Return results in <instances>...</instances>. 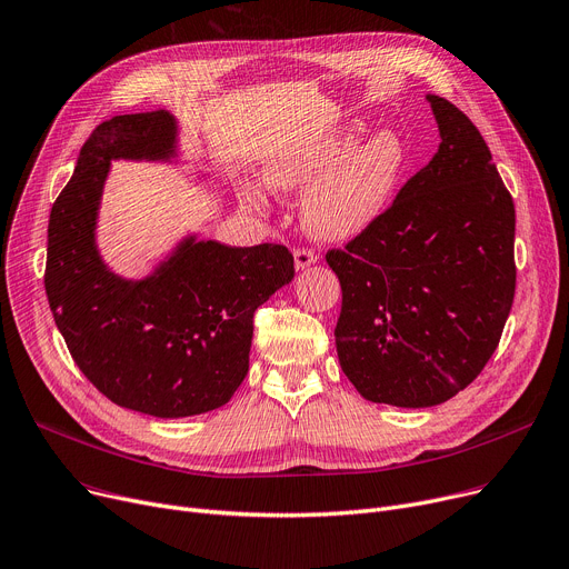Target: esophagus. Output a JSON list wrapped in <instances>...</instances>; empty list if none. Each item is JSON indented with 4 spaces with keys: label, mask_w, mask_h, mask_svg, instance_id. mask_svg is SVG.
<instances>
[{
    "label": "esophagus",
    "mask_w": 569,
    "mask_h": 569,
    "mask_svg": "<svg viewBox=\"0 0 569 569\" xmlns=\"http://www.w3.org/2000/svg\"><path fill=\"white\" fill-rule=\"evenodd\" d=\"M318 262V253L313 249L301 247L295 251V270H307Z\"/></svg>",
    "instance_id": "34e87169"
}]
</instances>
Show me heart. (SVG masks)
<instances>
[{
    "label": "heart",
    "mask_w": 569,
    "mask_h": 569,
    "mask_svg": "<svg viewBox=\"0 0 569 569\" xmlns=\"http://www.w3.org/2000/svg\"><path fill=\"white\" fill-rule=\"evenodd\" d=\"M366 123L350 121L322 134L295 141L262 164V180L274 192H297L301 223L318 240H350L385 214L409 164L405 137L380 128L366 138ZM242 203L262 212L268 201L253 187Z\"/></svg>",
    "instance_id": "b5f03b06"
}]
</instances>
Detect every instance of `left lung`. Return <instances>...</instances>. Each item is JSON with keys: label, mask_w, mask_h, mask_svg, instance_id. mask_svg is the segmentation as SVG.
<instances>
[{"label": "left lung", "mask_w": 569, "mask_h": 569, "mask_svg": "<svg viewBox=\"0 0 569 569\" xmlns=\"http://www.w3.org/2000/svg\"><path fill=\"white\" fill-rule=\"evenodd\" d=\"M439 150L346 249L336 352L370 402L432 407L495 355L515 299V203L465 111L428 96Z\"/></svg>", "instance_id": "obj_1"}]
</instances>
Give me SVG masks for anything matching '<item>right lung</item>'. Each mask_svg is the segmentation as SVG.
Segmentation results:
<instances>
[{"mask_svg": "<svg viewBox=\"0 0 569 569\" xmlns=\"http://www.w3.org/2000/svg\"><path fill=\"white\" fill-rule=\"evenodd\" d=\"M169 111L100 123L80 150L48 226L46 292L70 357L111 402L158 419L212 411L249 370L253 313L295 277L283 244L184 238L153 274H113L96 247L111 160L176 158Z\"/></svg>", "mask_w": 569, "mask_h": 569, "instance_id": "add662e5", "label": "right lung"}]
</instances>
